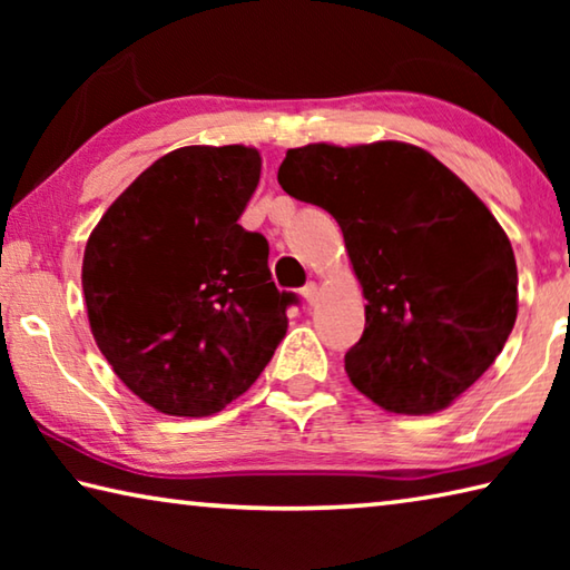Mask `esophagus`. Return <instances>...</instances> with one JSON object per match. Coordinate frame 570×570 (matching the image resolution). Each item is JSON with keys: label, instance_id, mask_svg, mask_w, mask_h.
<instances>
[{"label": "esophagus", "instance_id": "1", "mask_svg": "<svg viewBox=\"0 0 570 570\" xmlns=\"http://www.w3.org/2000/svg\"><path fill=\"white\" fill-rule=\"evenodd\" d=\"M316 294H320V286H316L314 282H308L306 286H302V296L306 298L308 304H314V302H316Z\"/></svg>", "mask_w": 570, "mask_h": 570}]
</instances>
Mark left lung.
Listing matches in <instances>:
<instances>
[{"label": "left lung", "instance_id": "8db88e82", "mask_svg": "<svg viewBox=\"0 0 570 570\" xmlns=\"http://www.w3.org/2000/svg\"><path fill=\"white\" fill-rule=\"evenodd\" d=\"M282 188L332 214L366 298L350 382L402 414L445 410L503 352L518 314L513 246L485 204L407 142L294 148Z\"/></svg>", "mask_w": 570, "mask_h": 570}]
</instances>
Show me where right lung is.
Returning <instances> with one entry per match:
<instances>
[{"mask_svg":"<svg viewBox=\"0 0 570 570\" xmlns=\"http://www.w3.org/2000/svg\"><path fill=\"white\" fill-rule=\"evenodd\" d=\"M262 178L244 146L153 163L85 246L90 330L125 387L163 414L206 417L240 397L286 334L268 240L238 224Z\"/></svg>","mask_w":570,"mask_h":570,"instance_id":"add662e5","label":"right lung"}]
</instances>
